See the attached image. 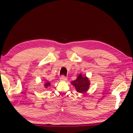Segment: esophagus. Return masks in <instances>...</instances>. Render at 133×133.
I'll use <instances>...</instances> for the list:
<instances>
[{
	"instance_id": "esophagus-1",
	"label": "esophagus",
	"mask_w": 133,
	"mask_h": 133,
	"mask_svg": "<svg viewBox=\"0 0 133 133\" xmlns=\"http://www.w3.org/2000/svg\"><path fill=\"white\" fill-rule=\"evenodd\" d=\"M67 78L64 75H62V77L60 78V80L61 81H67Z\"/></svg>"
}]
</instances>
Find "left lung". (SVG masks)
<instances>
[{
    "instance_id": "obj_1",
    "label": "left lung",
    "mask_w": 133,
    "mask_h": 133,
    "mask_svg": "<svg viewBox=\"0 0 133 133\" xmlns=\"http://www.w3.org/2000/svg\"><path fill=\"white\" fill-rule=\"evenodd\" d=\"M71 83L75 87L77 91L80 93H85L90 87V81L89 78L83 77L82 74H79L75 81H72Z\"/></svg>"
}]
</instances>
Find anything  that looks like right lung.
Instances as JSON below:
<instances>
[{"label":"right lung","mask_w":133,"mask_h":133,"mask_svg":"<svg viewBox=\"0 0 133 133\" xmlns=\"http://www.w3.org/2000/svg\"><path fill=\"white\" fill-rule=\"evenodd\" d=\"M50 85H51V84H50V82H46L44 84V87H45V88H47L48 87L50 86Z\"/></svg>","instance_id":"right-lung-1"}]
</instances>
